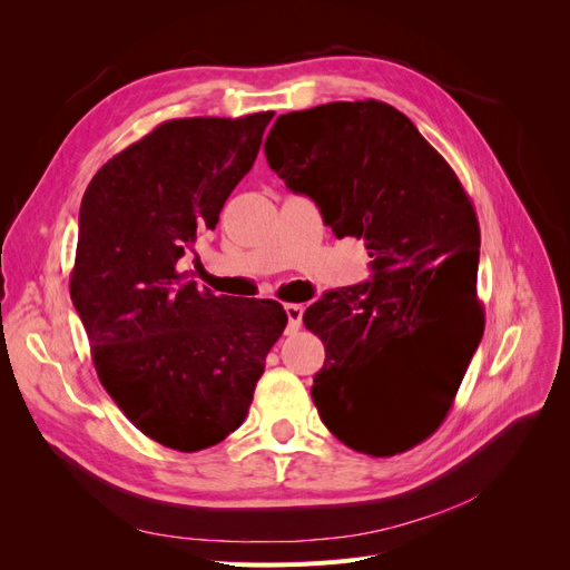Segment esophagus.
I'll return each mask as SVG.
<instances>
[{"mask_svg": "<svg viewBox=\"0 0 570 570\" xmlns=\"http://www.w3.org/2000/svg\"><path fill=\"white\" fill-rule=\"evenodd\" d=\"M284 312H286V318H288V325H286V331L288 333H295V331H301V325H303V312H305V307L303 305H284Z\"/></svg>", "mask_w": 570, "mask_h": 570, "instance_id": "esophagus-1", "label": "esophagus"}]
</instances>
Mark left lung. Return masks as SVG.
Returning a JSON list of instances; mask_svg holds the SVG:
<instances>
[{"label":"left lung","mask_w":570,"mask_h":570,"mask_svg":"<svg viewBox=\"0 0 570 570\" xmlns=\"http://www.w3.org/2000/svg\"><path fill=\"white\" fill-rule=\"evenodd\" d=\"M265 157L372 256L370 282L323 293L303 316L325 344L321 421L357 453H404L439 430L483 340L475 209L411 119L374 99L279 115Z\"/></svg>","instance_id":"8db88e82"}]
</instances>
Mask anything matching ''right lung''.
I'll return each instance as SVG.
<instances>
[{
    "instance_id": "1",
    "label": "right lung",
    "mask_w": 570,
    "mask_h": 570,
    "mask_svg": "<svg viewBox=\"0 0 570 570\" xmlns=\"http://www.w3.org/2000/svg\"><path fill=\"white\" fill-rule=\"evenodd\" d=\"M273 115L168 119L104 164L80 203L71 301L95 370L145 436L179 453L243 425L288 321L275 301L233 305L177 269L215 230Z\"/></svg>"
}]
</instances>
